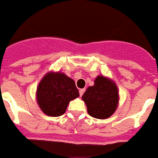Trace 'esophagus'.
<instances>
[{"mask_svg":"<svg viewBox=\"0 0 158 158\" xmlns=\"http://www.w3.org/2000/svg\"><path fill=\"white\" fill-rule=\"evenodd\" d=\"M84 92H85V88L80 89V90H79V93H80V96H82V94H84Z\"/></svg>","mask_w":158,"mask_h":158,"instance_id":"34e87169","label":"esophagus"}]
</instances>
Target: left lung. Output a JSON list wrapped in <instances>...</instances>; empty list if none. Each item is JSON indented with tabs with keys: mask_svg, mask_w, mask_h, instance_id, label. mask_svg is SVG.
<instances>
[{
	"mask_svg": "<svg viewBox=\"0 0 158 158\" xmlns=\"http://www.w3.org/2000/svg\"><path fill=\"white\" fill-rule=\"evenodd\" d=\"M81 99L87 106L88 114L97 119H106L112 116L119 104V91L116 82L109 77L99 75L95 78Z\"/></svg>",
	"mask_w": 158,
	"mask_h": 158,
	"instance_id": "8db88e82",
	"label": "left lung"
}]
</instances>
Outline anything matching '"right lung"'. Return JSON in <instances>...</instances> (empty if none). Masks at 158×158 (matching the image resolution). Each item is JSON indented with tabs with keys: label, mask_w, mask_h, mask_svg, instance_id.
<instances>
[{
	"label": "right lung",
	"mask_w": 158,
	"mask_h": 158,
	"mask_svg": "<svg viewBox=\"0 0 158 158\" xmlns=\"http://www.w3.org/2000/svg\"><path fill=\"white\" fill-rule=\"evenodd\" d=\"M73 79L60 71H49L36 88L35 98L42 112L49 117H59L66 111L69 103L79 97Z\"/></svg>",
	"instance_id": "add662e5"
}]
</instances>
